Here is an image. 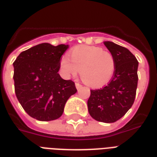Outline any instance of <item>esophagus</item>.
Here are the masks:
<instances>
[{
	"mask_svg": "<svg viewBox=\"0 0 157 157\" xmlns=\"http://www.w3.org/2000/svg\"><path fill=\"white\" fill-rule=\"evenodd\" d=\"M76 87L77 90H79V89H81V87H82V86H81V84H79V83H76Z\"/></svg>",
	"mask_w": 157,
	"mask_h": 157,
	"instance_id": "obj_1",
	"label": "esophagus"
}]
</instances>
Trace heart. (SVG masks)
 I'll return each mask as SVG.
<instances>
[{
    "label": "heart",
    "instance_id": "heart-1",
    "mask_svg": "<svg viewBox=\"0 0 157 157\" xmlns=\"http://www.w3.org/2000/svg\"><path fill=\"white\" fill-rule=\"evenodd\" d=\"M71 62L62 58L60 66L67 75H76L80 71L84 83L92 88L107 85L114 75V57L103 48L94 45H78L69 52Z\"/></svg>",
    "mask_w": 157,
    "mask_h": 157
}]
</instances>
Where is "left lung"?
Instances as JSON below:
<instances>
[{
  "label": "left lung",
  "instance_id": "8db88e82",
  "mask_svg": "<svg viewBox=\"0 0 157 157\" xmlns=\"http://www.w3.org/2000/svg\"><path fill=\"white\" fill-rule=\"evenodd\" d=\"M103 44L114 57V75L107 86L91 90L87 105L89 113L94 119L113 123L124 116L134 103L139 62L126 48L111 41H104Z\"/></svg>",
  "mask_w": 157,
  "mask_h": 157
}]
</instances>
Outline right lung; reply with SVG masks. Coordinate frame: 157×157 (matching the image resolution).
<instances>
[{"mask_svg": "<svg viewBox=\"0 0 157 157\" xmlns=\"http://www.w3.org/2000/svg\"><path fill=\"white\" fill-rule=\"evenodd\" d=\"M67 48L42 43L23 51L13 62L16 97L33 118L41 121L59 118L67 100L77 91L73 81L58 73Z\"/></svg>", "mask_w": 157, "mask_h": 157, "instance_id": "1", "label": "right lung"}]
</instances>
